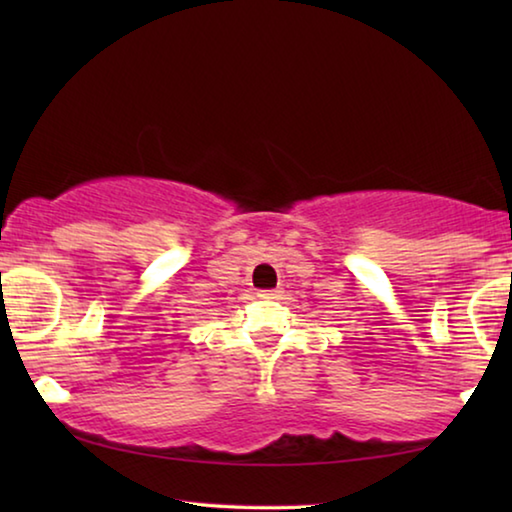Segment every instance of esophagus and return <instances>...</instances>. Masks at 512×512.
<instances>
[{
  "label": "esophagus",
  "mask_w": 512,
  "mask_h": 512,
  "mask_svg": "<svg viewBox=\"0 0 512 512\" xmlns=\"http://www.w3.org/2000/svg\"><path fill=\"white\" fill-rule=\"evenodd\" d=\"M282 289H271V291H259V298H280Z\"/></svg>",
  "instance_id": "1"
}]
</instances>
